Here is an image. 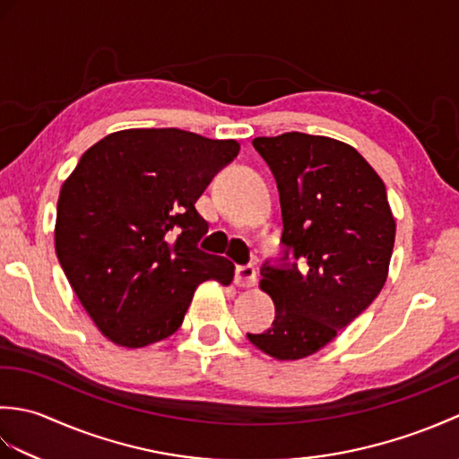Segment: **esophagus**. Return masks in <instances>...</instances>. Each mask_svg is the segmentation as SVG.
I'll use <instances>...</instances> for the list:
<instances>
[{"instance_id": "34e87169", "label": "esophagus", "mask_w": 459, "mask_h": 459, "mask_svg": "<svg viewBox=\"0 0 459 459\" xmlns=\"http://www.w3.org/2000/svg\"><path fill=\"white\" fill-rule=\"evenodd\" d=\"M235 284L238 288H252L256 284V268L252 264L237 266L235 270Z\"/></svg>"}]
</instances>
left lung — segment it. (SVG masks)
Listing matches in <instances>:
<instances>
[{
	"instance_id": "left-lung-1",
	"label": "left lung",
	"mask_w": 459,
	"mask_h": 459,
	"mask_svg": "<svg viewBox=\"0 0 459 459\" xmlns=\"http://www.w3.org/2000/svg\"><path fill=\"white\" fill-rule=\"evenodd\" d=\"M252 145L278 183L286 250L281 266L266 262L260 270L276 317L248 339L278 360L304 359L333 341L383 290L396 222L383 179L349 143L288 132Z\"/></svg>"
}]
</instances>
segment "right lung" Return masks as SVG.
I'll return each mask as SVG.
<instances>
[{
  "label": "right lung",
  "mask_w": 459,
  "mask_h": 459,
  "mask_svg": "<svg viewBox=\"0 0 459 459\" xmlns=\"http://www.w3.org/2000/svg\"><path fill=\"white\" fill-rule=\"evenodd\" d=\"M238 150L178 128L122 130L86 150L63 183L56 258L112 343H158L179 329L204 280L232 281L235 264L197 247L209 222L195 203Z\"/></svg>",
  "instance_id": "obj_1"
}]
</instances>
